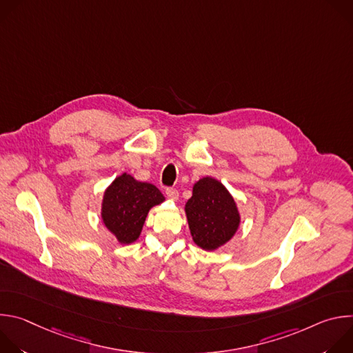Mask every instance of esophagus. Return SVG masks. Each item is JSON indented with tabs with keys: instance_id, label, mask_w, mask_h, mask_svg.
Instances as JSON below:
<instances>
[{
	"instance_id": "1",
	"label": "esophagus",
	"mask_w": 353,
	"mask_h": 353,
	"mask_svg": "<svg viewBox=\"0 0 353 353\" xmlns=\"http://www.w3.org/2000/svg\"><path fill=\"white\" fill-rule=\"evenodd\" d=\"M166 195H168L170 199H173V201H177V199H179V191H177L176 188H173V187H168V188H166Z\"/></svg>"
}]
</instances>
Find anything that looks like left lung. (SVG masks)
Listing matches in <instances>:
<instances>
[{
	"instance_id": "1",
	"label": "left lung",
	"mask_w": 353,
	"mask_h": 353,
	"mask_svg": "<svg viewBox=\"0 0 353 353\" xmlns=\"http://www.w3.org/2000/svg\"><path fill=\"white\" fill-rule=\"evenodd\" d=\"M185 214L194 243L204 250H215L229 241L240 223L233 196L212 177L194 184Z\"/></svg>"
}]
</instances>
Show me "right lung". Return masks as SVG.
<instances>
[{"mask_svg":"<svg viewBox=\"0 0 353 353\" xmlns=\"http://www.w3.org/2000/svg\"><path fill=\"white\" fill-rule=\"evenodd\" d=\"M163 201V194L154 184L137 181L124 173L105 192L102 218L117 240L128 244L138 239L148 211Z\"/></svg>","mask_w":353,"mask_h":353,"instance_id":"1","label":"right lung"}]
</instances>
